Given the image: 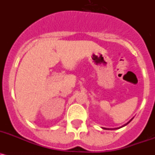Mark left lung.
Segmentation results:
<instances>
[{"mask_svg": "<svg viewBox=\"0 0 155 155\" xmlns=\"http://www.w3.org/2000/svg\"><path fill=\"white\" fill-rule=\"evenodd\" d=\"M131 120H130V121H131ZM130 122H128V123H127V124H129V123H130ZM127 124H125V125H124V126H126V125H127Z\"/></svg>", "mask_w": 155, "mask_h": 155, "instance_id": "obj_1", "label": "left lung"}]
</instances>
